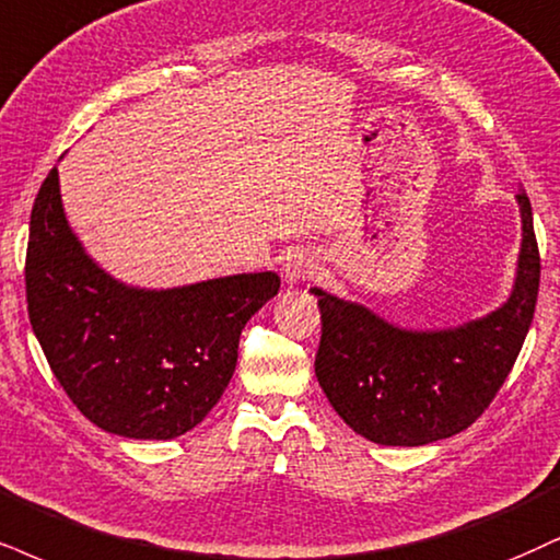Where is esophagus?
I'll list each match as a JSON object with an SVG mask.
<instances>
[{"mask_svg":"<svg viewBox=\"0 0 560 560\" xmlns=\"http://www.w3.org/2000/svg\"><path fill=\"white\" fill-rule=\"evenodd\" d=\"M316 272V259L306 252H293L285 261V278L288 280H306Z\"/></svg>","mask_w":560,"mask_h":560,"instance_id":"34e87169","label":"esophagus"}]
</instances>
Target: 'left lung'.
I'll return each mask as SVG.
<instances>
[{
    "instance_id": "8db88e82",
    "label": "left lung",
    "mask_w": 560,
    "mask_h": 560,
    "mask_svg": "<svg viewBox=\"0 0 560 560\" xmlns=\"http://www.w3.org/2000/svg\"><path fill=\"white\" fill-rule=\"evenodd\" d=\"M522 252L512 299L478 322L412 332L314 288L322 312L316 378L329 405L363 439L423 446L472 425L514 369L540 291L533 205L520 191Z\"/></svg>"
}]
</instances>
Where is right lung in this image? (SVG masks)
Returning a JSON list of instances; mask_svg holds the SVG:
<instances>
[{"mask_svg": "<svg viewBox=\"0 0 560 560\" xmlns=\"http://www.w3.org/2000/svg\"><path fill=\"white\" fill-rule=\"evenodd\" d=\"M278 291L275 272L171 291L127 288L69 231L57 168L33 202L31 327L74 407L116 436L176 439L202 423L236 371L241 329Z\"/></svg>", "mask_w": 560, "mask_h": 560, "instance_id": "obj_1", "label": "right lung"}]
</instances>
